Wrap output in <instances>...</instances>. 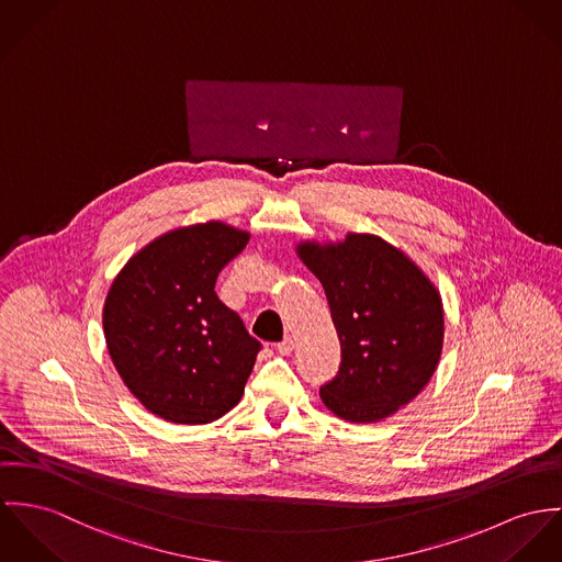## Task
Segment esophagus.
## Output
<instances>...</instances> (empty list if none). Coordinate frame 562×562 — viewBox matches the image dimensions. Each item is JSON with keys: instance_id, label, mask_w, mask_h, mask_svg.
Segmentation results:
<instances>
[{"instance_id": "1", "label": "esophagus", "mask_w": 562, "mask_h": 562, "mask_svg": "<svg viewBox=\"0 0 562 562\" xmlns=\"http://www.w3.org/2000/svg\"><path fill=\"white\" fill-rule=\"evenodd\" d=\"M293 349H295V342H293V338H291V336H286L284 340H280V342H278V351H280L282 356L293 353Z\"/></svg>"}]
</instances>
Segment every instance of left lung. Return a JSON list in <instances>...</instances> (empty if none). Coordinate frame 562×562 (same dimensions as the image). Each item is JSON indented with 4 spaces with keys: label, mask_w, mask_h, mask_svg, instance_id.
<instances>
[{
    "label": "left lung",
    "mask_w": 562,
    "mask_h": 562,
    "mask_svg": "<svg viewBox=\"0 0 562 562\" xmlns=\"http://www.w3.org/2000/svg\"><path fill=\"white\" fill-rule=\"evenodd\" d=\"M323 284L340 340V369L321 398L349 423H376L407 405L434 376L443 342L441 297L431 280L374 235L300 244Z\"/></svg>",
    "instance_id": "1"
}]
</instances>
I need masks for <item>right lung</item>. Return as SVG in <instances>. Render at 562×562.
<instances>
[{
  "label": "right lung",
  "mask_w": 562,
  "mask_h": 562,
  "mask_svg": "<svg viewBox=\"0 0 562 562\" xmlns=\"http://www.w3.org/2000/svg\"><path fill=\"white\" fill-rule=\"evenodd\" d=\"M250 235L222 222L172 231L137 251L103 308L108 351L133 396L177 425H206L244 396L260 342L220 302V271Z\"/></svg>",
  "instance_id": "right-lung-1"
}]
</instances>
